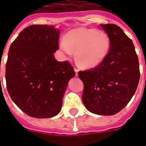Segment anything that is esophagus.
<instances>
[{"label": "esophagus", "instance_id": "1", "mask_svg": "<svg viewBox=\"0 0 146 146\" xmlns=\"http://www.w3.org/2000/svg\"><path fill=\"white\" fill-rule=\"evenodd\" d=\"M74 70H75V73H76V76H78V71H79V69L75 67L74 68Z\"/></svg>", "mask_w": 146, "mask_h": 146}]
</instances>
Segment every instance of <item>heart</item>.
Wrapping results in <instances>:
<instances>
[{"instance_id":"obj_1","label":"heart","mask_w":146,"mask_h":146,"mask_svg":"<svg viewBox=\"0 0 146 146\" xmlns=\"http://www.w3.org/2000/svg\"><path fill=\"white\" fill-rule=\"evenodd\" d=\"M60 47L67 54L76 50L78 64L84 68L99 65L109 52L110 39L106 33L92 29L79 28L70 31L65 39L60 40Z\"/></svg>"}]
</instances>
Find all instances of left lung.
I'll list each match as a JSON object with an SVG mask.
<instances>
[{
  "instance_id": "left-lung-1",
  "label": "left lung",
  "mask_w": 146,
  "mask_h": 146,
  "mask_svg": "<svg viewBox=\"0 0 146 146\" xmlns=\"http://www.w3.org/2000/svg\"><path fill=\"white\" fill-rule=\"evenodd\" d=\"M110 39L105 59L88 70L80 71L84 84L82 99L88 111L113 115L131 100L138 86L140 72L132 40L115 24H100Z\"/></svg>"
}]
</instances>
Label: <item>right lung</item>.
Instances as JSON below:
<instances>
[{"mask_svg": "<svg viewBox=\"0 0 146 146\" xmlns=\"http://www.w3.org/2000/svg\"><path fill=\"white\" fill-rule=\"evenodd\" d=\"M60 30L54 26L32 25L12 42L6 64L8 93L24 113L49 118L60 111L69 80L75 76L67 60L57 61Z\"/></svg>", "mask_w": 146, "mask_h": 146, "instance_id": "right-lung-1", "label": "right lung"}]
</instances>
